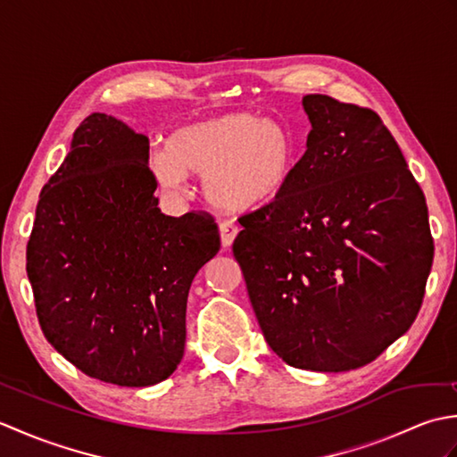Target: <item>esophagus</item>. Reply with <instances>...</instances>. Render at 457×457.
Returning a JSON list of instances; mask_svg holds the SVG:
<instances>
[{
  "mask_svg": "<svg viewBox=\"0 0 457 457\" xmlns=\"http://www.w3.org/2000/svg\"><path fill=\"white\" fill-rule=\"evenodd\" d=\"M237 231H239V228H237V223L236 221H231V220H226V221H221L220 223V236H221V245L223 247H231V244H234V239H236V236H237Z\"/></svg>",
  "mask_w": 457,
  "mask_h": 457,
  "instance_id": "esophagus-1",
  "label": "esophagus"
}]
</instances>
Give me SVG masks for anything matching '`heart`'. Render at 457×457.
<instances>
[{
  "label": "heart",
  "mask_w": 457,
  "mask_h": 457,
  "mask_svg": "<svg viewBox=\"0 0 457 457\" xmlns=\"http://www.w3.org/2000/svg\"><path fill=\"white\" fill-rule=\"evenodd\" d=\"M296 164L283 125L253 113H228L172 131L153 170L170 192L187 190L188 174L204 177L210 202L228 212L265 208L283 196Z\"/></svg>",
  "instance_id": "heart-1"
}]
</instances>
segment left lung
<instances>
[{
	"instance_id": "1",
	"label": "left lung",
	"mask_w": 457,
	"mask_h": 457,
	"mask_svg": "<svg viewBox=\"0 0 457 457\" xmlns=\"http://www.w3.org/2000/svg\"><path fill=\"white\" fill-rule=\"evenodd\" d=\"M303 105L306 153L283 196L239 218L234 257L270 349L339 373L412 326L434 241L424 194L381 118L322 94Z\"/></svg>"
}]
</instances>
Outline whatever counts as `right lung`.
<instances>
[{
    "mask_svg": "<svg viewBox=\"0 0 457 457\" xmlns=\"http://www.w3.org/2000/svg\"><path fill=\"white\" fill-rule=\"evenodd\" d=\"M149 139L92 113L38 196L27 277L46 342L88 377L157 385L187 342V300L220 251L210 213L164 216Z\"/></svg>",
    "mask_w": 457,
    "mask_h": 457,
    "instance_id": "right-lung-1",
    "label": "right lung"
}]
</instances>
